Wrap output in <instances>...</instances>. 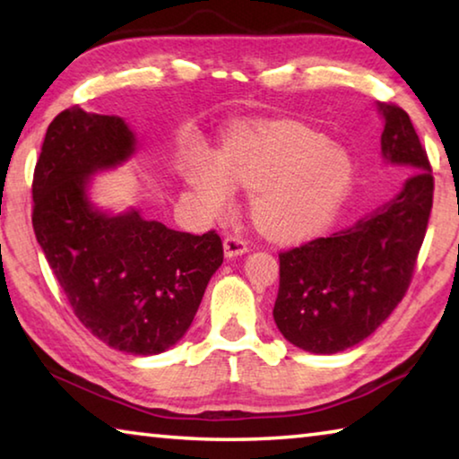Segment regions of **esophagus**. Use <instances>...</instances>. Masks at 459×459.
<instances>
[{
    "instance_id": "34e87169",
    "label": "esophagus",
    "mask_w": 459,
    "mask_h": 459,
    "mask_svg": "<svg viewBox=\"0 0 459 459\" xmlns=\"http://www.w3.org/2000/svg\"><path fill=\"white\" fill-rule=\"evenodd\" d=\"M224 257L232 259V257H240V255H245L248 251L247 243L240 237H227L224 238Z\"/></svg>"
}]
</instances>
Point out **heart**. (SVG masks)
Masks as SVG:
<instances>
[{"label":"heart","instance_id":"heart-1","mask_svg":"<svg viewBox=\"0 0 459 459\" xmlns=\"http://www.w3.org/2000/svg\"><path fill=\"white\" fill-rule=\"evenodd\" d=\"M354 161L317 131L290 123L237 129L221 153L186 161L184 182L206 216L229 211L237 184L251 190V216L269 235L291 238L324 227L346 200Z\"/></svg>","mask_w":459,"mask_h":459}]
</instances>
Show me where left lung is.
Masks as SVG:
<instances>
[{
	"label": "left lung",
	"mask_w": 459,
	"mask_h": 459,
	"mask_svg": "<svg viewBox=\"0 0 459 459\" xmlns=\"http://www.w3.org/2000/svg\"><path fill=\"white\" fill-rule=\"evenodd\" d=\"M380 155L409 176L403 188L351 227L279 255L273 320L287 342L336 354L368 338L405 295L433 204V176L401 107L377 103Z\"/></svg>",
	"instance_id": "8db88e82"
}]
</instances>
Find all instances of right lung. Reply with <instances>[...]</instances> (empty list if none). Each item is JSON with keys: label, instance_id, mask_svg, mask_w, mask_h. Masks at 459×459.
<instances>
[{"label": "right lung", "instance_id": "1", "mask_svg": "<svg viewBox=\"0 0 459 459\" xmlns=\"http://www.w3.org/2000/svg\"><path fill=\"white\" fill-rule=\"evenodd\" d=\"M137 135L117 115L71 107L46 131L36 164L32 224L74 314L107 346L135 356L184 338L222 265L214 230L196 237L147 221L137 208H100L92 178L121 168Z\"/></svg>", "mask_w": 459, "mask_h": 459}]
</instances>
